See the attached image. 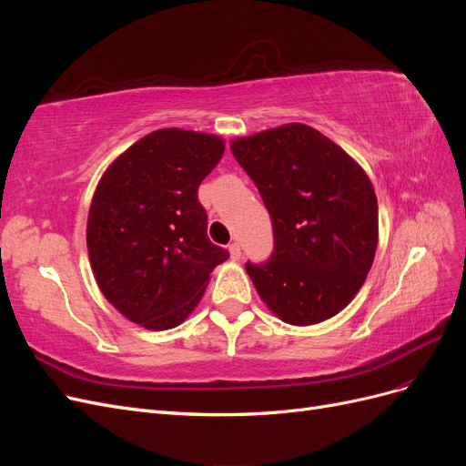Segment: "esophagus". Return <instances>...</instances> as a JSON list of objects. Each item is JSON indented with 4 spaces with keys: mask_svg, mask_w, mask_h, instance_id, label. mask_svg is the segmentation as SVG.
<instances>
[{
    "mask_svg": "<svg viewBox=\"0 0 466 466\" xmlns=\"http://www.w3.org/2000/svg\"><path fill=\"white\" fill-rule=\"evenodd\" d=\"M229 257H231L233 262L241 260V247H238L237 243H231V245H229Z\"/></svg>",
    "mask_w": 466,
    "mask_h": 466,
    "instance_id": "1",
    "label": "esophagus"
}]
</instances>
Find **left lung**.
Here are the masks:
<instances>
[{
    "label": "left lung",
    "instance_id": "1",
    "mask_svg": "<svg viewBox=\"0 0 466 466\" xmlns=\"http://www.w3.org/2000/svg\"><path fill=\"white\" fill-rule=\"evenodd\" d=\"M231 151L274 225L272 258L247 264L260 299L293 327L332 319L356 298L375 258L379 211L368 173L299 122L235 137Z\"/></svg>",
    "mask_w": 466,
    "mask_h": 466
}]
</instances>
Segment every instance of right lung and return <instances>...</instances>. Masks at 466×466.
Listing matches in <instances>:
<instances>
[{"instance_id": "add662e5", "label": "right lung", "mask_w": 466, "mask_h": 466, "mask_svg": "<svg viewBox=\"0 0 466 466\" xmlns=\"http://www.w3.org/2000/svg\"><path fill=\"white\" fill-rule=\"evenodd\" d=\"M225 151L223 137L155 130L112 161L87 218L91 270L106 301L147 330H168L200 303L229 252L208 238L200 182Z\"/></svg>"}]
</instances>
